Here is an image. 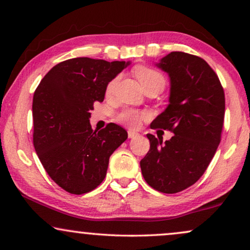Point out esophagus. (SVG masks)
<instances>
[{
	"label": "esophagus",
	"instance_id": "1",
	"mask_svg": "<svg viewBox=\"0 0 250 250\" xmlns=\"http://www.w3.org/2000/svg\"><path fill=\"white\" fill-rule=\"evenodd\" d=\"M138 135H139V133L135 132V131H132V130H129V131H128V137H129L130 139H133V138H135V137H138Z\"/></svg>",
	"mask_w": 250,
	"mask_h": 250
}]
</instances>
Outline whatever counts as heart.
<instances>
[{"label":"heart","instance_id":"1","mask_svg":"<svg viewBox=\"0 0 250 250\" xmlns=\"http://www.w3.org/2000/svg\"><path fill=\"white\" fill-rule=\"evenodd\" d=\"M133 73L135 77L138 78L139 82L142 84L143 89H146L147 87L152 86H159L163 89L164 84H166V79H164L163 75L160 71L155 70L151 67L147 66H137L133 69ZM118 78H113L108 83L107 87H105V95L110 96L115 90V87L117 84ZM146 118V115L142 111H138V110L133 109H125L120 113H118L117 121L121 125H125L130 128H137L140 125L142 120H145Z\"/></svg>","mask_w":250,"mask_h":250}]
</instances>
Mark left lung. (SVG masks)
Returning <instances> with one entry per match:
<instances>
[{
	"mask_svg": "<svg viewBox=\"0 0 250 250\" xmlns=\"http://www.w3.org/2000/svg\"><path fill=\"white\" fill-rule=\"evenodd\" d=\"M155 65L170 77V104L151 128L174 135L162 143L146 134L150 150L140 167L151 188L174 194L196 183L213 159L221 142L225 95L215 71L195 55L172 52Z\"/></svg>",
	"mask_w": 250,
	"mask_h": 250,
	"instance_id": "8db88e82",
	"label": "left lung"
}]
</instances>
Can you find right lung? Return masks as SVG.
<instances>
[{"label":"right lung","instance_id":"right-lung-1","mask_svg":"<svg viewBox=\"0 0 250 250\" xmlns=\"http://www.w3.org/2000/svg\"><path fill=\"white\" fill-rule=\"evenodd\" d=\"M130 62L78 57L54 66L33 97V143L55 183L70 194H84L100 185L109 158L128 133L116 124L94 131L89 118L105 87Z\"/></svg>","mask_w":250,"mask_h":250}]
</instances>
